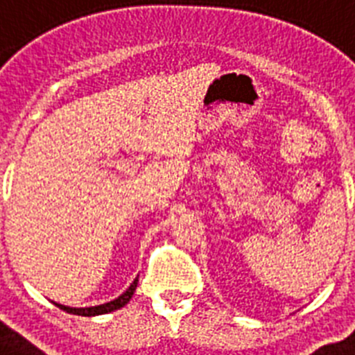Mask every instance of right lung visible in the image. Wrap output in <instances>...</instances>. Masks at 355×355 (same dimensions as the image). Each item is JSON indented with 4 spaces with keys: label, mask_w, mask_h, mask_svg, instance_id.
Masks as SVG:
<instances>
[{
    "label": "right lung",
    "mask_w": 355,
    "mask_h": 355,
    "mask_svg": "<svg viewBox=\"0 0 355 355\" xmlns=\"http://www.w3.org/2000/svg\"><path fill=\"white\" fill-rule=\"evenodd\" d=\"M137 282H139V278L133 282L130 287L124 291V293L121 294L119 297H115L113 302H108V303H103V305H97V306H85V309H76V306H64V305H59V303H53V305H58L61 311L68 312V314H76V315H99V314H108V312H113L117 311V309H121V306L126 305L130 300H132L133 293H135L137 288Z\"/></svg>",
    "instance_id": "right-lung-1"
}]
</instances>
